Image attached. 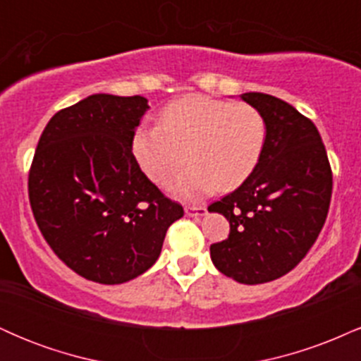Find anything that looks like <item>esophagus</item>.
<instances>
[{
  "instance_id": "1",
  "label": "esophagus",
  "mask_w": 361,
  "mask_h": 361,
  "mask_svg": "<svg viewBox=\"0 0 361 361\" xmlns=\"http://www.w3.org/2000/svg\"><path fill=\"white\" fill-rule=\"evenodd\" d=\"M185 214L190 215V217H202V215L207 214L205 207H195V205H186L185 207Z\"/></svg>"
}]
</instances>
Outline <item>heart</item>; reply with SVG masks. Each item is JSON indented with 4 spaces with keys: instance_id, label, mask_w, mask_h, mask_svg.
<instances>
[{
    "instance_id": "b5f03b06",
    "label": "heart",
    "mask_w": 361,
    "mask_h": 361,
    "mask_svg": "<svg viewBox=\"0 0 361 361\" xmlns=\"http://www.w3.org/2000/svg\"><path fill=\"white\" fill-rule=\"evenodd\" d=\"M267 142V122L250 103L193 97L161 111L159 126L135 128L132 154L149 180L164 185L188 161L175 185L181 195L231 192L258 166Z\"/></svg>"
}]
</instances>
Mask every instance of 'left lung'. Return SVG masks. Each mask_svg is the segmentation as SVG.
<instances>
[{"label":"left lung","mask_w":361,"mask_h":361,"mask_svg":"<svg viewBox=\"0 0 361 361\" xmlns=\"http://www.w3.org/2000/svg\"><path fill=\"white\" fill-rule=\"evenodd\" d=\"M241 98L263 115L267 142L251 176L209 207L231 226L229 238L210 246V258L229 279L256 285L293 270L316 243L329 210L333 171L312 120L271 94Z\"/></svg>","instance_id":"8db88e82"}]
</instances>
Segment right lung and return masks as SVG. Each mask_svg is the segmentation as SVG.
<instances>
[{"label": "right lung", "instance_id": "right-lung-1", "mask_svg": "<svg viewBox=\"0 0 361 361\" xmlns=\"http://www.w3.org/2000/svg\"><path fill=\"white\" fill-rule=\"evenodd\" d=\"M149 109L144 97L91 94L45 126L28 173L40 233L73 271L117 285L159 258L168 227L183 217L140 171L132 135Z\"/></svg>", "mask_w": 361, "mask_h": 361}]
</instances>
